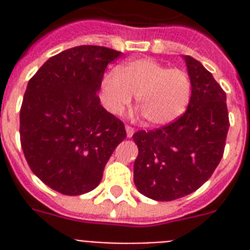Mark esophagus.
<instances>
[{
  "instance_id": "1",
  "label": "esophagus",
  "mask_w": 250,
  "mask_h": 250,
  "mask_svg": "<svg viewBox=\"0 0 250 250\" xmlns=\"http://www.w3.org/2000/svg\"><path fill=\"white\" fill-rule=\"evenodd\" d=\"M125 131H127V136L132 137V135L135 133V128L132 125H125Z\"/></svg>"
}]
</instances>
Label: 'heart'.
<instances>
[{"mask_svg":"<svg viewBox=\"0 0 250 250\" xmlns=\"http://www.w3.org/2000/svg\"><path fill=\"white\" fill-rule=\"evenodd\" d=\"M136 94V105L150 125L178 119L189 104L192 82L179 68H170L152 58H139L109 71L100 85V98L111 114L123 113Z\"/></svg>","mask_w":250,"mask_h":250,"instance_id":"b5f03b06","label":"heart"}]
</instances>
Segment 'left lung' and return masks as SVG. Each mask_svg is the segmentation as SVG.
Wrapping results in <instances>:
<instances>
[{"instance_id": "1", "label": "left lung", "mask_w": 250, "mask_h": 250, "mask_svg": "<svg viewBox=\"0 0 250 250\" xmlns=\"http://www.w3.org/2000/svg\"><path fill=\"white\" fill-rule=\"evenodd\" d=\"M192 82L183 115L160 128L133 133L139 156L135 186L156 201H172L197 190L221 162L229 119L226 92L192 57H184Z\"/></svg>"}]
</instances>
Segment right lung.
I'll return each instance as SVG.
<instances>
[{
    "instance_id": "obj_1",
    "label": "right lung",
    "mask_w": 250,
    "mask_h": 250,
    "mask_svg": "<svg viewBox=\"0 0 250 250\" xmlns=\"http://www.w3.org/2000/svg\"><path fill=\"white\" fill-rule=\"evenodd\" d=\"M113 49L82 45L53 56L29 79L21 107V144L29 168L52 189L78 196L100 184L127 133L100 104Z\"/></svg>"
}]
</instances>
